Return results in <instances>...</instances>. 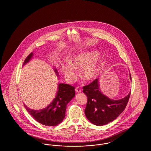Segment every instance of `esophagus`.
Returning <instances> with one entry per match:
<instances>
[{
    "instance_id": "esophagus-1",
    "label": "esophagus",
    "mask_w": 151,
    "mask_h": 151,
    "mask_svg": "<svg viewBox=\"0 0 151 151\" xmlns=\"http://www.w3.org/2000/svg\"><path fill=\"white\" fill-rule=\"evenodd\" d=\"M75 91H76V93H80V92H81V91L80 88H79V87H76V89H75Z\"/></svg>"
}]
</instances>
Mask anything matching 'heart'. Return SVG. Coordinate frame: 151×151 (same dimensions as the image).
I'll return each mask as SVG.
<instances>
[{
    "label": "heart",
    "instance_id": "1",
    "mask_svg": "<svg viewBox=\"0 0 151 151\" xmlns=\"http://www.w3.org/2000/svg\"><path fill=\"white\" fill-rule=\"evenodd\" d=\"M99 55L97 51L79 53L69 59V64L61 65L60 70L66 81L71 83L76 76L75 70L80 68V77L83 80L89 81L94 79L99 72Z\"/></svg>",
    "mask_w": 151,
    "mask_h": 151
}]
</instances>
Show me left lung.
I'll return each mask as SVG.
<instances>
[{"mask_svg": "<svg viewBox=\"0 0 151 151\" xmlns=\"http://www.w3.org/2000/svg\"><path fill=\"white\" fill-rule=\"evenodd\" d=\"M129 78L131 80V75ZM83 92L88 99L84 111L86 116L90 122L97 126H104L115 120L125 109L131 94L130 92L120 100L110 99L101 92L99 79L83 86Z\"/></svg>", "mask_w": 151, "mask_h": 151, "instance_id": "obj_1", "label": "left lung"}]
</instances>
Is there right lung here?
I'll use <instances>...</instances> for the list:
<instances>
[{"mask_svg":"<svg viewBox=\"0 0 151 151\" xmlns=\"http://www.w3.org/2000/svg\"><path fill=\"white\" fill-rule=\"evenodd\" d=\"M33 55L31 52L25 59L23 65L28 63ZM54 71L58 76L59 73L56 68ZM75 88L68 84H58L55 97L46 108L40 110H33L24 105L27 110L36 121L47 126H55L60 123L65 118L67 104L75 97Z\"/></svg>","mask_w":151,"mask_h":151,"instance_id":"right-lung-1","label":"right lung"}]
</instances>
